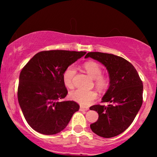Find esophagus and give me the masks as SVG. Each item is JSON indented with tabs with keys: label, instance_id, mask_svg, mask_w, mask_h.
I'll return each instance as SVG.
<instances>
[{
	"label": "esophagus",
	"instance_id": "1",
	"mask_svg": "<svg viewBox=\"0 0 157 157\" xmlns=\"http://www.w3.org/2000/svg\"><path fill=\"white\" fill-rule=\"evenodd\" d=\"M87 110H89V108H87V107H84L83 106H80V111H87Z\"/></svg>",
	"mask_w": 157,
	"mask_h": 157
}]
</instances>
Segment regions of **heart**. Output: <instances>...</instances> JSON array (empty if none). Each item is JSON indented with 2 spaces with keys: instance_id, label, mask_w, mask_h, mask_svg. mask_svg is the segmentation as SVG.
<instances>
[{
  "instance_id": "obj_1",
  "label": "heart",
  "mask_w": 157,
  "mask_h": 157,
  "mask_svg": "<svg viewBox=\"0 0 157 157\" xmlns=\"http://www.w3.org/2000/svg\"><path fill=\"white\" fill-rule=\"evenodd\" d=\"M83 68L91 78L95 79V84L98 89L104 90L109 85V78L102 76V69L101 66L95 61H87L83 64ZM76 73V68L74 66H69L64 70L63 73V81L64 85L68 88H72L74 86L73 80ZM71 99L76 101L82 106L89 105L97 96V94L94 90L76 89L71 91L69 94Z\"/></svg>"
}]
</instances>
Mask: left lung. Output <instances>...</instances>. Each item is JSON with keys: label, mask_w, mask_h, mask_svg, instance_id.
Listing matches in <instances>:
<instances>
[{"label": "left lung", "mask_w": 157, "mask_h": 157, "mask_svg": "<svg viewBox=\"0 0 157 157\" xmlns=\"http://www.w3.org/2000/svg\"><path fill=\"white\" fill-rule=\"evenodd\" d=\"M89 57L102 63L109 76V87L102 98L109 105L90 107L98 113L90 127L98 136L111 138L124 132L138 113L143 101V83L134 66L122 57L101 52L88 53L85 58Z\"/></svg>", "instance_id": "8db88e82"}]
</instances>
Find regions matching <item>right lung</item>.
I'll return each mask as SVG.
<instances>
[{"label":"right lung","instance_id":"right-lung-1","mask_svg":"<svg viewBox=\"0 0 157 157\" xmlns=\"http://www.w3.org/2000/svg\"><path fill=\"white\" fill-rule=\"evenodd\" d=\"M86 53L63 50L41 51L23 67L19 76L18 100L33 129L46 135L58 134L78 111L76 102L63 100L68 91L63 73Z\"/></svg>","mask_w":157,"mask_h":157}]
</instances>
